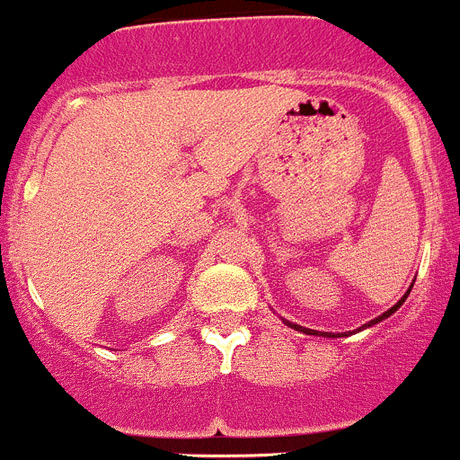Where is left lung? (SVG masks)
I'll return each instance as SVG.
<instances>
[{
	"mask_svg": "<svg viewBox=\"0 0 460 460\" xmlns=\"http://www.w3.org/2000/svg\"><path fill=\"white\" fill-rule=\"evenodd\" d=\"M407 295H409V290H407V293H404V295H402V297H400V299H398V302H395V304H394V306H391V308H389V311H385V313H383V315H380V317H376V320H371V322H369V324L360 326V329H358V331L367 329V326H374V324H378V322H383V320H385V317L394 315V313H395V311H398V308H400V306H402V302H404V299H407ZM284 324H286V326H290V329H295V331H302V333H306V335H322V338H342V335H347V333H342V335H340V333H322V331L304 329V326H299V324H293V322H286V320H284ZM353 333H356V331H353Z\"/></svg>",
	"mask_w": 460,
	"mask_h": 460,
	"instance_id": "left-lung-1",
	"label": "left lung"
}]
</instances>
